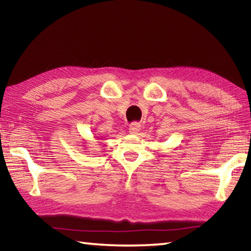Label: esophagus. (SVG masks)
Wrapping results in <instances>:
<instances>
[{
  "label": "esophagus",
  "mask_w": 251,
  "mask_h": 251,
  "mask_svg": "<svg viewBox=\"0 0 251 251\" xmlns=\"http://www.w3.org/2000/svg\"><path fill=\"white\" fill-rule=\"evenodd\" d=\"M128 129H129V133L130 134L135 135V134H137L139 130H141V125L137 124V123H133V124L129 125V128Z\"/></svg>",
  "instance_id": "34e87169"
}]
</instances>
